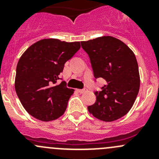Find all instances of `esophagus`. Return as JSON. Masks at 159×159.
<instances>
[{"label": "esophagus", "instance_id": "obj_1", "mask_svg": "<svg viewBox=\"0 0 159 159\" xmlns=\"http://www.w3.org/2000/svg\"><path fill=\"white\" fill-rule=\"evenodd\" d=\"M77 91H78V92H79V93H81V94H82V93H85V92H87V91H88V89H78V90H77Z\"/></svg>", "mask_w": 159, "mask_h": 159}]
</instances>
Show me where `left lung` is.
<instances>
[{
    "label": "left lung",
    "instance_id": "8db88e82",
    "mask_svg": "<svg viewBox=\"0 0 159 159\" xmlns=\"http://www.w3.org/2000/svg\"><path fill=\"white\" fill-rule=\"evenodd\" d=\"M81 45L89 55L94 78L106 81L100 91H94L96 102L88 109L102 121L118 120L129 111L139 94L135 55L125 43L111 36L81 41Z\"/></svg>",
    "mask_w": 159,
    "mask_h": 159
}]
</instances>
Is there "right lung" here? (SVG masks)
<instances>
[{"label":"right lung","instance_id":"right-lung-1","mask_svg":"<svg viewBox=\"0 0 159 159\" xmlns=\"http://www.w3.org/2000/svg\"><path fill=\"white\" fill-rule=\"evenodd\" d=\"M81 48L80 42L43 39L32 44L19 59L15 91L25 110L43 121L57 119L65 113L74 89L57 81L65 64Z\"/></svg>","mask_w":159,"mask_h":159}]
</instances>
